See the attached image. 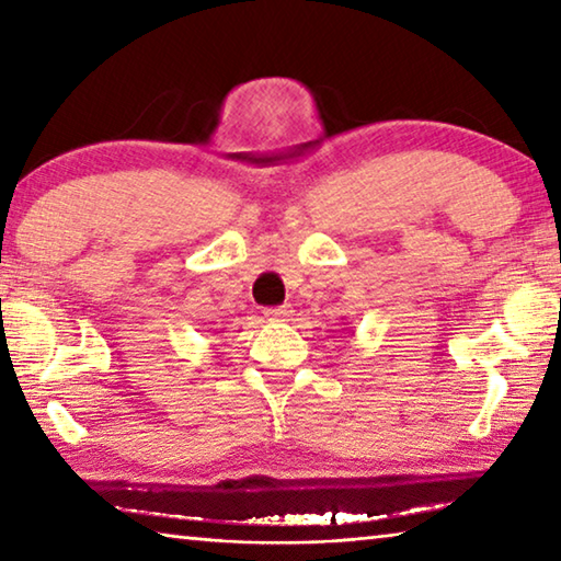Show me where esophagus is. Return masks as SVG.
<instances>
[{"label":"esophagus","instance_id":"34e87169","mask_svg":"<svg viewBox=\"0 0 561 561\" xmlns=\"http://www.w3.org/2000/svg\"><path fill=\"white\" fill-rule=\"evenodd\" d=\"M264 317H267L270 321H287L291 317V307L289 304H284V307H270V309H264Z\"/></svg>","mask_w":561,"mask_h":561}]
</instances>
